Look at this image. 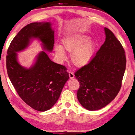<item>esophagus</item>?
I'll list each match as a JSON object with an SVG mask.
<instances>
[{"instance_id":"esophagus-1","label":"esophagus","mask_w":135,"mask_h":135,"mask_svg":"<svg viewBox=\"0 0 135 135\" xmlns=\"http://www.w3.org/2000/svg\"><path fill=\"white\" fill-rule=\"evenodd\" d=\"M68 73H69V76H70V79H73V78H74V74L73 73L70 71V72Z\"/></svg>"}]
</instances>
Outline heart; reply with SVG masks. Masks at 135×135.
I'll return each mask as SVG.
<instances>
[{"label": "heart", "mask_w": 135, "mask_h": 135, "mask_svg": "<svg viewBox=\"0 0 135 135\" xmlns=\"http://www.w3.org/2000/svg\"><path fill=\"white\" fill-rule=\"evenodd\" d=\"M64 49L71 52V60L76 67H83L91 62L96 50V44L85 34H75L67 36L62 40ZM54 51L58 59H65V52L60 45H55Z\"/></svg>", "instance_id": "1"}]
</instances>
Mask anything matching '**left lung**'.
<instances>
[{
  "label": "left lung",
  "instance_id": "8db88e82",
  "mask_svg": "<svg viewBox=\"0 0 135 135\" xmlns=\"http://www.w3.org/2000/svg\"><path fill=\"white\" fill-rule=\"evenodd\" d=\"M106 38L91 62L75 73L80 83L76 96L89 110L101 109L115 99L122 85L126 59L122 44L109 29Z\"/></svg>",
  "mask_w": 135,
  "mask_h": 135
}]
</instances>
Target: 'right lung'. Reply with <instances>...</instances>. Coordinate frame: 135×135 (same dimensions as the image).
<instances>
[{"mask_svg":"<svg viewBox=\"0 0 135 135\" xmlns=\"http://www.w3.org/2000/svg\"><path fill=\"white\" fill-rule=\"evenodd\" d=\"M32 38H38L44 50L52 51L54 31L51 23H31L17 33L7 51V71L23 101L34 109L44 112L51 108L59 99L69 75L65 66L52 62L44 51L37 55L32 67H22L17 61L16 52L27 48Z\"/></svg>","mask_w":135,"mask_h":135,"instance_id":"1","label":"right lung"}]
</instances>
